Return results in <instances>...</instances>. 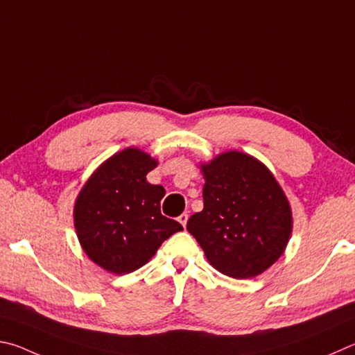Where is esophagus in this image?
Segmentation results:
<instances>
[{"label":"esophagus","instance_id":"esophagus-1","mask_svg":"<svg viewBox=\"0 0 355 355\" xmlns=\"http://www.w3.org/2000/svg\"><path fill=\"white\" fill-rule=\"evenodd\" d=\"M178 221L181 223V225L185 227V226H187V221H189V215L187 214H181V215L178 216Z\"/></svg>","mask_w":355,"mask_h":355}]
</instances>
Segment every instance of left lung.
I'll return each mask as SVG.
<instances>
[{
    "mask_svg": "<svg viewBox=\"0 0 355 355\" xmlns=\"http://www.w3.org/2000/svg\"><path fill=\"white\" fill-rule=\"evenodd\" d=\"M204 209L189 232L223 275L248 279L276 262L291 234V209L268 168L229 151L202 165Z\"/></svg>",
    "mask_w": 355,
    "mask_h": 355,
    "instance_id": "1",
    "label": "left lung"
}]
</instances>
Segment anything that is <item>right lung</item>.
I'll return each instance as SVG.
<instances>
[{"label": "right lung", "instance_id": "add662e5", "mask_svg": "<svg viewBox=\"0 0 355 355\" xmlns=\"http://www.w3.org/2000/svg\"><path fill=\"white\" fill-rule=\"evenodd\" d=\"M157 162L137 148L112 155L92 174L74 204V227L93 262L115 275L139 270L174 232L162 215V185L146 181Z\"/></svg>", "mask_w": 355, "mask_h": 355}]
</instances>
